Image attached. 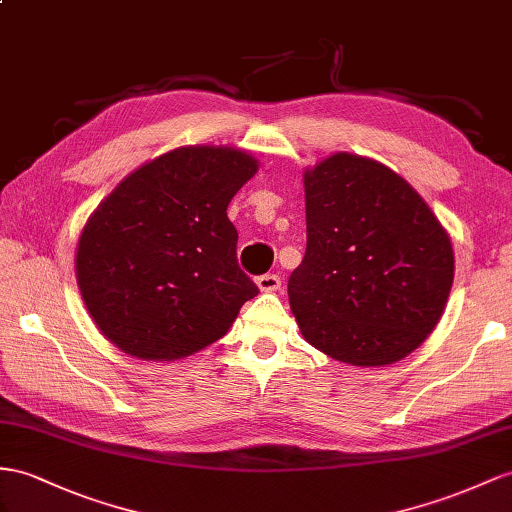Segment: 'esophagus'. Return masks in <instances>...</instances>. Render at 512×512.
Returning a JSON list of instances; mask_svg holds the SVG:
<instances>
[{
    "label": "esophagus",
    "mask_w": 512,
    "mask_h": 512,
    "mask_svg": "<svg viewBox=\"0 0 512 512\" xmlns=\"http://www.w3.org/2000/svg\"><path fill=\"white\" fill-rule=\"evenodd\" d=\"M255 283L259 287V292L270 294V292H277L281 287V277L279 274H261V277L255 279Z\"/></svg>",
    "instance_id": "1"
}]
</instances>
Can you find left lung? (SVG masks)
Returning <instances> with one entry per match:
<instances>
[{"instance_id": "left-lung-1", "label": "left lung", "mask_w": 512, "mask_h": 512, "mask_svg": "<svg viewBox=\"0 0 512 512\" xmlns=\"http://www.w3.org/2000/svg\"><path fill=\"white\" fill-rule=\"evenodd\" d=\"M307 251L287 283L305 342L383 368L424 344L454 281L448 231L396 170L337 151L305 168Z\"/></svg>"}]
</instances>
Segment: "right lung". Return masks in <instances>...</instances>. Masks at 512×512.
<instances>
[{"mask_svg": "<svg viewBox=\"0 0 512 512\" xmlns=\"http://www.w3.org/2000/svg\"><path fill=\"white\" fill-rule=\"evenodd\" d=\"M259 168L235 147L188 144L138 166L77 240L75 277L108 342L179 361L225 335L257 285L238 266L229 201Z\"/></svg>", "mask_w": 512, "mask_h": 512, "instance_id": "right-lung-1", "label": "right lung"}]
</instances>
